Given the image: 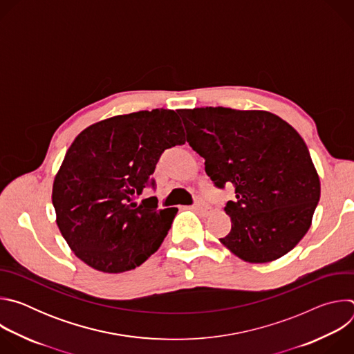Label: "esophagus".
<instances>
[{
    "label": "esophagus",
    "instance_id": "obj_1",
    "mask_svg": "<svg viewBox=\"0 0 354 354\" xmlns=\"http://www.w3.org/2000/svg\"><path fill=\"white\" fill-rule=\"evenodd\" d=\"M192 209L196 210V212H198V213H207L210 207H209V205L206 203V201H205L203 198H197V200L194 201V205H193Z\"/></svg>",
    "mask_w": 354,
    "mask_h": 354
}]
</instances>
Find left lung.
Listing matches in <instances>:
<instances>
[{
  "label": "left lung",
  "mask_w": 354,
  "mask_h": 354,
  "mask_svg": "<svg viewBox=\"0 0 354 354\" xmlns=\"http://www.w3.org/2000/svg\"><path fill=\"white\" fill-rule=\"evenodd\" d=\"M193 151L214 186L232 185L231 231L220 241L245 262L290 252L311 225L321 183L301 136L279 116L231 108L180 109Z\"/></svg>",
  "instance_id": "8db88e82"
}]
</instances>
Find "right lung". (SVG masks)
Here are the masks:
<instances>
[{
    "mask_svg": "<svg viewBox=\"0 0 354 354\" xmlns=\"http://www.w3.org/2000/svg\"><path fill=\"white\" fill-rule=\"evenodd\" d=\"M178 115L140 111L95 123L70 145L53 183L57 225L74 254L104 273L144 263L167 236L178 209L158 210L157 162L167 148L185 144Z\"/></svg>",
    "mask_w": 354,
    "mask_h": 354,
    "instance_id": "right-lung-1",
    "label": "right lung"
}]
</instances>
